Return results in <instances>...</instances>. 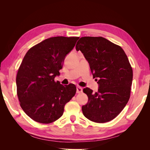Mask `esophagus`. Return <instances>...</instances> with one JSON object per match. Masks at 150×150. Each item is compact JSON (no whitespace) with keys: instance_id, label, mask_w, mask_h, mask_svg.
I'll return each instance as SVG.
<instances>
[{"instance_id":"34e87169","label":"esophagus","mask_w":150,"mask_h":150,"mask_svg":"<svg viewBox=\"0 0 150 150\" xmlns=\"http://www.w3.org/2000/svg\"><path fill=\"white\" fill-rule=\"evenodd\" d=\"M83 92V88L80 87V86H77L76 88V93H81Z\"/></svg>"}]
</instances>
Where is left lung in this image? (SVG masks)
<instances>
[{"mask_svg":"<svg viewBox=\"0 0 150 150\" xmlns=\"http://www.w3.org/2000/svg\"><path fill=\"white\" fill-rule=\"evenodd\" d=\"M76 49L83 54L93 78L98 79V92L83 89L88 97V103L82 106L84 116L99 123L113 120L130 97L133 70L128 57L120 46L103 37L81 38Z\"/></svg>","mask_w":150,"mask_h":150,"instance_id":"8db88e82","label":"left lung"}]
</instances>
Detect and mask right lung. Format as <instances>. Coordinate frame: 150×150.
Wrapping results in <instances>:
<instances>
[{"label":"right lung","instance_id":"add662e5","mask_svg":"<svg viewBox=\"0 0 150 150\" xmlns=\"http://www.w3.org/2000/svg\"><path fill=\"white\" fill-rule=\"evenodd\" d=\"M79 38L46 39L31 47L22 60L16 78L17 96L22 110L35 121L47 124L56 121L75 95L74 84L63 86L54 78L60 74L66 56Z\"/></svg>","mask_w":150,"mask_h":150}]
</instances>
